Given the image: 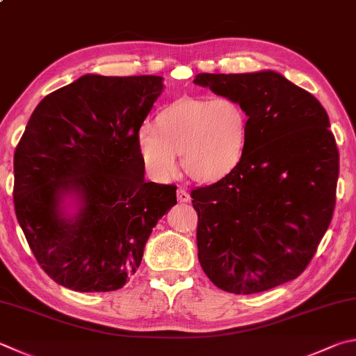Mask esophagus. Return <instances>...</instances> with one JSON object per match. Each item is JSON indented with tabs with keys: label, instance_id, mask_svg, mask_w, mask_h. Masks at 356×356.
I'll use <instances>...</instances> for the list:
<instances>
[{
	"label": "esophagus",
	"instance_id": "obj_1",
	"mask_svg": "<svg viewBox=\"0 0 356 356\" xmlns=\"http://www.w3.org/2000/svg\"><path fill=\"white\" fill-rule=\"evenodd\" d=\"M177 200L179 202H188L190 200V193L185 188H179L177 190Z\"/></svg>",
	"mask_w": 356,
	"mask_h": 356
}]
</instances>
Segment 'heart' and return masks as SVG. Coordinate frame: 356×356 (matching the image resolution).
I'll use <instances>...</instances> for the list:
<instances>
[{"instance_id":"obj_1","label":"heart","mask_w":356,"mask_h":356,"mask_svg":"<svg viewBox=\"0 0 356 356\" xmlns=\"http://www.w3.org/2000/svg\"><path fill=\"white\" fill-rule=\"evenodd\" d=\"M250 118L240 101L230 96H179L160 107L154 127L137 134L141 163L154 179L165 180L176 168L193 180L215 184L229 177L248 151Z\"/></svg>"}]
</instances>
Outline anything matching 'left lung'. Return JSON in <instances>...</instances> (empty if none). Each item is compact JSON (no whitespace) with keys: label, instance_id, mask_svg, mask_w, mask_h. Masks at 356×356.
Masks as SVG:
<instances>
[{"label":"left lung","instance_id":"1","mask_svg":"<svg viewBox=\"0 0 356 356\" xmlns=\"http://www.w3.org/2000/svg\"><path fill=\"white\" fill-rule=\"evenodd\" d=\"M195 83L238 99L250 118L241 165L191 191L200 266L234 294L297 279L318 250L336 202L339 152L325 108L275 71L200 73Z\"/></svg>","mask_w":356,"mask_h":356}]
</instances>
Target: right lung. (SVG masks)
Returning a JSON list of instances; mask_svg holds the SVG:
<instances>
[{"mask_svg": "<svg viewBox=\"0 0 356 356\" xmlns=\"http://www.w3.org/2000/svg\"><path fill=\"white\" fill-rule=\"evenodd\" d=\"M161 76L86 74L32 112L14 154V205L37 263L79 293L124 286L176 185L145 182L137 134L163 90ZM81 209L65 218L62 195Z\"/></svg>", "mask_w": 356, "mask_h": 356, "instance_id": "right-lung-1", "label": "right lung"}]
</instances>
